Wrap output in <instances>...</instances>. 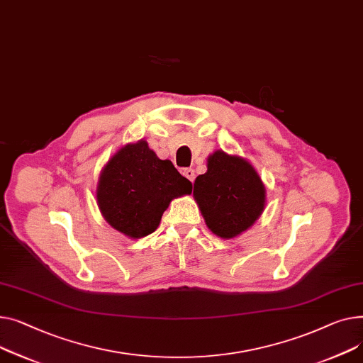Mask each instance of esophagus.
Listing matches in <instances>:
<instances>
[{
    "label": "esophagus",
    "mask_w": 363,
    "mask_h": 363,
    "mask_svg": "<svg viewBox=\"0 0 363 363\" xmlns=\"http://www.w3.org/2000/svg\"><path fill=\"white\" fill-rule=\"evenodd\" d=\"M183 176L187 177L190 182H195V169L184 168V169H183Z\"/></svg>",
    "instance_id": "34e87169"
}]
</instances>
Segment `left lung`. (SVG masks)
<instances>
[{
	"mask_svg": "<svg viewBox=\"0 0 363 363\" xmlns=\"http://www.w3.org/2000/svg\"><path fill=\"white\" fill-rule=\"evenodd\" d=\"M194 196L211 231L231 239L261 216L265 187L246 160L216 151L208 158V172L195 180Z\"/></svg>",
	"mask_w": 363,
	"mask_h": 363,
	"instance_id": "8db88e82",
	"label": "left lung"
}]
</instances>
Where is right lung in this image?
<instances>
[{
  "instance_id": "right-lung-1",
  "label": "right lung",
  "mask_w": 363,
  "mask_h": 363,
  "mask_svg": "<svg viewBox=\"0 0 363 363\" xmlns=\"http://www.w3.org/2000/svg\"><path fill=\"white\" fill-rule=\"evenodd\" d=\"M190 191L191 183L173 162L160 160L140 140L121 147L105 165L96 199L106 221L125 236L139 239L157 230L172 199Z\"/></svg>"
}]
</instances>
